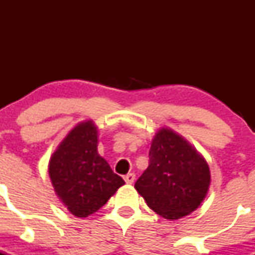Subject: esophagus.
I'll list each match as a JSON object with an SVG mask.
<instances>
[{"label": "esophagus", "instance_id": "34e87169", "mask_svg": "<svg viewBox=\"0 0 255 255\" xmlns=\"http://www.w3.org/2000/svg\"><path fill=\"white\" fill-rule=\"evenodd\" d=\"M134 179H135V175L133 173H130V174H127V175L125 176V181H126V184H133V182H134Z\"/></svg>", "mask_w": 255, "mask_h": 255}]
</instances>
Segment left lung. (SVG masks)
Returning <instances> with one entry per match:
<instances>
[{
  "instance_id": "1",
  "label": "left lung",
  "mask_w": 255,
  "mask_h": 255,
  "mask_svg": "<svg viewBox=\"0 0 255 255\" xmlns=\"http://www.w3.org/2000/svg\"><path fill=\"white\" fill-rule=\"evenodd\" d=\"M210 181L205 159L184 138L163 128L151 142L149 165L134 187L154 212L179 220L200 206Z\"/></svg>"
}]
</instances>
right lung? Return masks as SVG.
<instances>
[{
  "instance_id": "obj_1",
  "label": "right lung",
  "mask_w": 255,
  "mask_h": 255,
  "mask_svg": "<svg viewBox=\"0 0 255 255\" xmlns=\"http://www.w3.org/2000/svg\"><path fill=\"white\" fill-rule=\"evenodd\" d=\"M49 176L59 199L76 217L100 210L125 181L97 153V128L76 126L49 161Z\"/></svg>"
}]
</instances>
